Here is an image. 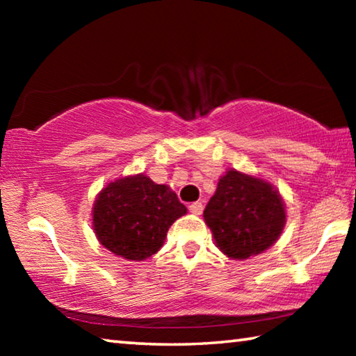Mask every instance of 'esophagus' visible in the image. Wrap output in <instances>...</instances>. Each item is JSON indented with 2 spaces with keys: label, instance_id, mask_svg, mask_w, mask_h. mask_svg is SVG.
Instances as JSON below:
<instances>
[{
  "label": "esophagus",
  "instance_id": "1",
  "mask_svg": "<svg viewBox=\"0 0 356 356\" xmlns=\"http://www.w3.org/2000/svg\"><path fill=\"white\" fill-rule=\"evenodd\" d=\"M188 209H190V212H191V213H195V215H201V213H202V202H200V201L191 202L190 206H188Z\"/></svg>",
  "mask_w": 356,
  "mask_h": 356
}]
</instances>
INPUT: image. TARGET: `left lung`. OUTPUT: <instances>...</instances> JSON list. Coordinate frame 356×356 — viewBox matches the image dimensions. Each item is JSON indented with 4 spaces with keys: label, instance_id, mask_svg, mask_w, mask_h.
<instances>
[{
    "label": "left lung",
    "instance_id": "1",
    "mask_svg": "<svg viewBox=\"0 0 356 356\" xmlns=\"http://www.w3.org/2000/svg\"><path fill=\"white\" fill-rule=\"evenodd\" d=\"M286 204L268 180L229 170L210 197L204 221L222 254L245 261L276 243L286 226Z\"/></svg>",
    "mask_w": 356,
    "mask_h": 356
}]
</instances>
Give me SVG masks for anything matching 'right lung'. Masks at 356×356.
Wrapping results in <instances>:
<instances>
[{
    "instance_id": "obj_1",
    "label": "right lung",
    "mask_w": 356,
    "mask_h": 356,
    "mask_svg": "<svg viewBox=\"0 0 356 356\" xmlns=\"http://www.w3.org/2000/svg\"><path fill=\"white\" fill-rule=\"evenodd\" d=\"M186 207L168 185L144 174L111 180L92 204V229L102 246L127 261H146L165 243Z\"/></svg>"
}]
</instances>
